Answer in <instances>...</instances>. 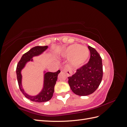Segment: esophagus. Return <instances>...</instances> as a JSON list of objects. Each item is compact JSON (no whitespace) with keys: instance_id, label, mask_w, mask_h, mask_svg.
Wrapping results in <instances>:
<instances>
[{"instance_id":"34e87169","label":"esophagus","mask_w":127,"mask_h":127,"mask_svg":"<svg viewBox=\"0 0 127 127\" xmlns=\"http://www.w3.org/2000/svg\"><path fill=\"white\" fill-rule=\"evenodd\" d=\"M63 71L66 72L67 73V74L68 76H71L72 74V72L71 70L68 67V66H66L64 67V68L63 69Z\"/></svg>"}]
</instances>
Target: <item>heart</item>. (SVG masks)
<instances>
[{
	"mask_svg": "<svg viewBox=\"0 0 127 127\" xmlns=\"http://www.w3.org/2000/svg\"><path fill=\"white\" fill-rule=\"evenodd\" d=\"M63 55L69 58V61L72 66L79 67L86 63L90 57V51L86 47L74 44L65 49Z\"/></svg>",
	"mask_w": 127,
	"mask_h": 127,
	"instance_id": "b5f03b06",
	"label": "heart"
}]
</instances>
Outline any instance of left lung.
<instances>
[{
  "label": "left lung",
  "instance_id": "left-lung-1",
  "mask_svg": "<svg viewBox=\"0 0 127 127\" xmlns=\"http://www.w3.org/2000/svg\"><path fill=\"white\" fill-rule=\"evenodd\" d=\"M88 48L91 53L88 63L68 77V84L71 91L79 96H87L94 93L102 79L101 57L94 48L90 46Z\"/></svg>",
  "mask_w": 127,
  "mask_h": 127
}]
</instances>
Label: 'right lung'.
I'll return each instance as SVG.
<instances>
[{
  "label": "right lung",
  "instance_id": "add662e5",
  "mask_svg": "<svg viewBox=\"0 0 127 127\" xmlns=\"http://www.w3.org/2000/svg\"><path fill=\"white\" fill-rule=\"evenodd\" d=\"M48 48V46H36L30 49V50L22 56L21 60L19 61L16 68L17 79L19 87L22 93L30 100L38 102H45L50 99L54 93V88L58 78V75L60 72L59 70L56 72H46L44 71L43 87L40 93L35 96L30 95L24 91L22 84V75L21 71L26 64L30 61H33L34 57L39 56L43 53Z\"/></svg>",
  "mask_w": 127,
  "mask_h": 127
}]
</instances>
